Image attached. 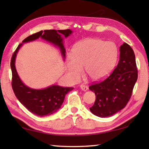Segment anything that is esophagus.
<instances>
[{
	"instance_id": "1",
	"label": "esophagus",
	"mask_w": 149,
	"mask_h": 149,
	"mask_svg": "<svg viewBox=\"0 0 149 149\" xmlns=\"http://www.w3.org/2000/svg\"><path fill=\"white\" fill-rule=\"evenodd\" d=\"M80 88L84 91H87L88 89V87L86 86V85H85L84 84H81L80 85Z\"/></svg>"
}]
</instances>
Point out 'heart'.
Instances as JSON below:
<instances>
[{"instance_id":"heart-1","label":"heart","mask_w":149,"mask_h":149,"mask_svg":"<svg viewBox=\"0 0 149 149\" xmlns=\"http://www.w3.org/2000/svg\"><path fill=\"white\" fill-rule=\"evenodd\" d=\"M118 58V49L112 42H105L97 38L85 39L72 49V56H68L66 64L68 75L73 81H77L86 74L92 80L103 79L114 68Z\"/></svg>"}]
</instances>
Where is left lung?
Listing matches in <instances>:
<instances>
[{
  "mask_svg": "<svg viewBox=\"0 0 149 149\" xmlns=\"http://www.w3.org/2000/svg\"><path fill=\"white\" fill-rule=\"evenodd\" d=\"M120 52L119 62L112 74L89 87L96 95L94 104L89 109L100 118L112 116L127 105L137 80L138 72L132 48L124 42L121 45Z\"/></svg>",
  "mask_w": 149,
  "mask_h": 149,
  "instance_id": "left-lung-1",
  "label": "left lung"
}]
</instances>
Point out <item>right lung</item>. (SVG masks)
Wrapping results in <instances>:
<instances>
[{
  "mask_svg": "<svg viewBox=\"0 0 149 149\" xmlns=\"http://www.w3.org/2000/svg\"><path fill=\"white\" fill-rule=\"evenodd\" d=\"M72 33V31L69 29L58 31L54 29L45 30L29 35L22 41V43L34 41L41 37L58 47L64 58L65 50L63 45L62 37L66 38ZM22 43L18 45L11 58L12 89L17 99L30 112L40 117L51 115L61 107L65 95L74 88L62 87L53 85L43 89H34L26 86L20 79L15 66L16 54Z\"/></svg>",
  "mask_w": 149,
  "mask_h": 149,
  "instance_id": "add662e5",
  "label": "right lung"
}]
</instances>
